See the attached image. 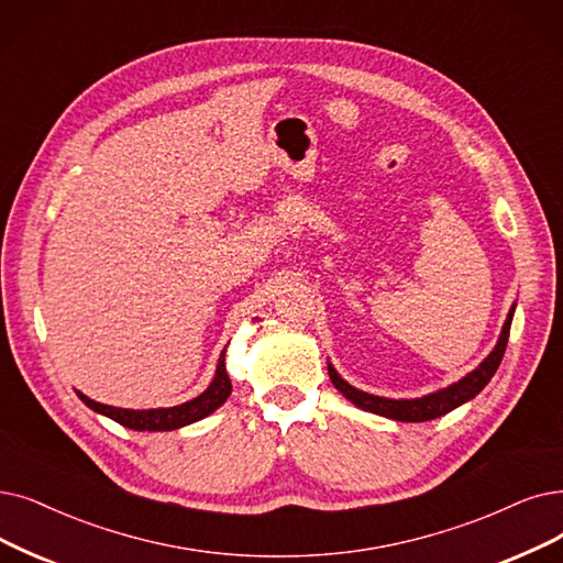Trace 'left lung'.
I'll return each instance as SVG.
<instances>
[{
	"mask_svg": "<svg viewBox=\"0 0 563 563\" xmlns=\"http://www.w3.org/2000/svg\"><path fill=\"white\" fill-rule=\"evenodd\" d=\"M512 313H515V302L508 311L497 344H494L492 353L483 360V363L474 372H468L466 376H462L457 384H451L448 388H441L437 393L422 395V397H416V399H390V397L369 395V393L353 388L349 380H344L340 374H336L332 363H328L330 380H332L336 390H340L351 404H355V407L363 409V411L384 416V418H390V420H399V422H424V420L441 418L445 413H451L453 409L462 407V404H466L468 399H474L489 384V378L494 376V372L499 369L501 357L506 353V344H508Z\"/></svg>",
	"mask_w": 563,
	"mask_h": 563,
	"instance_id": "8db88e82",
	"label": "left lung"
}]
</instances>
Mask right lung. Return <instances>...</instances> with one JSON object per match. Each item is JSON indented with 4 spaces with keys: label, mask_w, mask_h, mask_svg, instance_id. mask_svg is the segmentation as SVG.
I'll return each instance as SVG.
<instances>
[{
    "label": "right lung",
    "mask_w": 563,
    "mask_h": 563,
    "mask_svg": "<svg viewBox=\"0 0 563 563\" xmlns=\"http://www.w3.org/2000/svg\"><path fill=\"white\" fill-rule=\"evenodd\" d=\"M231 390H233V386H231V378H229V372H227V349H223L221 355H219L212 384L198 397H194L185 404H177V407L143 409V411L139 409L136 411V409L108 407V404L89 399L80 390H76V395L87 404L89 409L129 427V430H136V432H170V430H179V427L198 422V420L208 418L210 413H214L221 407V404L229 399Z\"/></svg>",
    "instance_id": "right-lung-1"
}]
</instances>
